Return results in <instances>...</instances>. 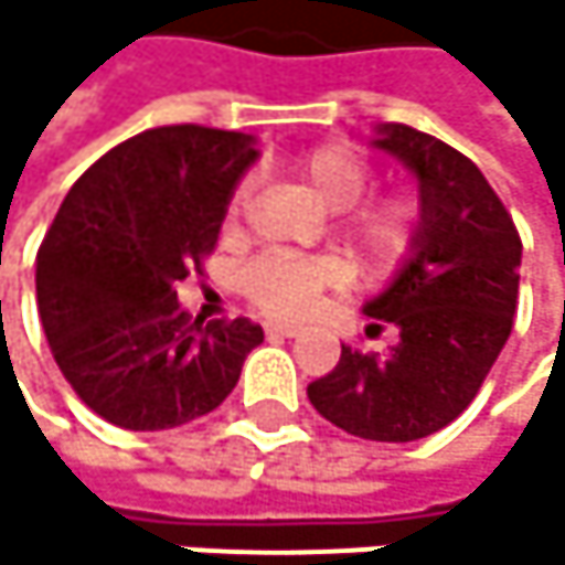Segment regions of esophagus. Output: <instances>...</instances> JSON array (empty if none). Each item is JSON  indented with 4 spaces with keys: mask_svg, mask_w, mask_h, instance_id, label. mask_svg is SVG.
Returning a JSON list of instances; mask_svg holds the SVG:
<instances>
[{
    "mask_svg": "<svg viewBox=\"0 0 565 565\" xmlns=\"http://www.w3.org/2000/svg\"><path fill=\"white\" fill-rule=\"evenodd\" d=\"M264 332L270 339H298L305 332V324H298V321H267Z\"/></svg>",
    "mask_w": 565,
    "mask_h": 565,
    "instance_id": "1",
    "label": "esophagus"
}]
</instances>
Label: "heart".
<instances>
[{
    "label": "heart",
    "mask_w": 565,
    "mask_h": 565,
    "mask_svg": "<svg viewBox=\"0 0 565 565\" xmlns=\"http://www.w3.org/2000/svg\"><path fill=\"white\" fill-rule=\"evenodd\" d=\"M301 182L311 196L329 210H342L339 226L349 244L369 260L386 264L399 257L417 226V203L386 192V196H365L373 185V169L349 145H321L298 162ZM250 196V179L233 185L226 200V223L241 220ZM349 264L339 254H260L247 260L236 274L244 298L267 315L295 318L305 315L324 291L345 285Z\"/></svg>",
    "instance_id": "b5f03b06"
}]
</instances>
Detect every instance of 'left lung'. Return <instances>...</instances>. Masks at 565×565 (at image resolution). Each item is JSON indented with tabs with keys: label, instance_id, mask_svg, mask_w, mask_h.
Segmentation results:
<instances>
[{
	"label": "left lung",
	"instance_id": "obj_1",
	"mask_svg": "<svg viewBox=\"0 0 565 565\" xmlns=\"http://www.w3.org/2000/svg\"><path fill=\"white\" fill-rule=\"evenodd\" d=\"M380 148L420 179V230L393 285L365 305L399 342L390 355L342 345L308 386L318 414L362 440L406 444L458 420L512 335L522 236L481 169L447 141L383 125Z\"/></svg>",
	"mask_w": 565,
	"mask_h": 565
}]
</instances>
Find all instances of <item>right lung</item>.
I'll use <instances>...</instances> for the list:
<instances>
[{
	"mask_svg": "<svg viewBox=\"0 0 565 565\" xmlns=\"http://www.w3.org/2000/svg\"><path fill=\"white\" fill-rule=\"evenodd\" d=\"M257 159L250 135L166 125L100 156L36 254V305L63 380L107 424L169 430L216 409L264 342L250 318L185 315L175 285L203 274L226 200Z\"/></svg>",
	"mask_w": 565,
	"mask_h": 565,
	"instance_id": "obj_1",
	"label": "right lung"
}]
</instances>
